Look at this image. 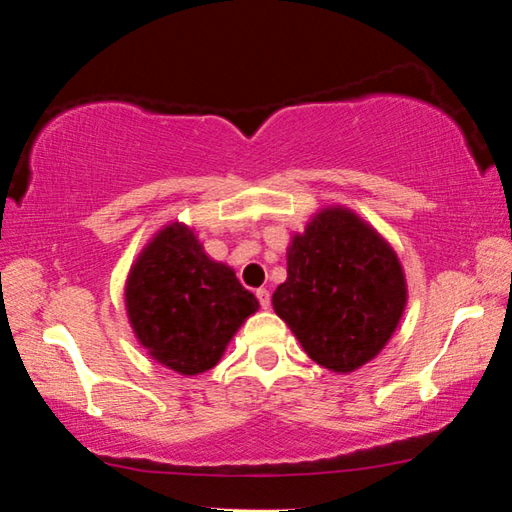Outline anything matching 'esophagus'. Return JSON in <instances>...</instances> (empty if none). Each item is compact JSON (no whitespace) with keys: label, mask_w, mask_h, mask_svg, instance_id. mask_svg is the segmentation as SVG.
<instances>
[{"label":"esophagus","mask_w":512,"mask_h":512,"mask_svg":"<svg viewBox=\"0 0 512 512\" xmlns=\"http://www.w3.org/2000/svg\"><path fill=\"white\" fill-rule=\"evenodd\" d=\"M255 296H257V300H259V305H262V309L271 307V293H268L266 289H257Z\"/></svg>","instance_id":"esophagus-1"}]
</instances>
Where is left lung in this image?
<instances>
[{
  "instance_id": "8db88e82",
  "label": "left lung",
  "mask_w": 512,
  "mask_h": 512,
  "mask_svg": "<svg viewBox=\"0 0 512 512\" xmlns=\"http://www.w3.org/2000/svg\"><path fill=\"white\" fill-rule=\"evenodd\" d=\"M406 305L395 250L345 207H325L287 250L273 309L318 366L352 372L375 359Z\"/></svg>"
}]
</instances>
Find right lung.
I'll use <instances>...</instances> for the list:
<instances>
[{
  "label": "right lung",
  "mask_w": 512,
  "mask_h": 512,
  "mask_svg": "<svg viewBox=\"0 0 512 512\" xmlns=\"http://www.w3.org/2000/svg\"><path fill=\"white\" fill-rule=\"evenodd\" d=\"M257 307L235 271L207 257L183 223L162 228L128 273L126 311L137 341L180 375L214 368Z\"/></svg>",
  "instance_id": "1"
}]
</instances>
